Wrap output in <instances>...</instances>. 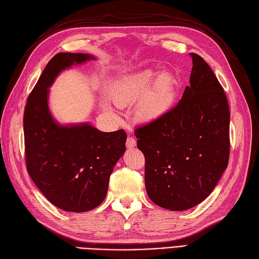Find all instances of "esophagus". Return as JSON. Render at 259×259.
I'll use <instances>...</instances> for the list:
<instances>
[{
	"instance_id": "1",
	"label": "esophagus",
	"mask_w": 259,
	"mask_h": 259,
	"mask_svg": "<svg viewBox=\"0 0 259 259\" xmlns=\"http://www.w3.org/2000/svg\"><path fill=\"white\" fill-rule=\"evenodd\" d=\"M136 145H137L136 139L133 138V137H128V138H126V142H125L126 148H129V149H131V148L136 147Z\"/></svg>"
}]
</instances>
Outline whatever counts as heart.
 Here are the masks:
<instances>
[{
    "instance_id": "b5f03b06",
    "label": "heart",
    "mask_w": 259,
    "mask_h": 259,
    "mask_svg": "<svg viewBox=\"0 0 259 259\" xmlns=\"http://www.w3.org/2000/svg\"><path fill=\"white\" fill-rule=\"evenodd\" d=\"M177 90L178 81L174 74L147 69L120 79L114 85L113 97L120 104L138 102L136 110L138 118L151 121L172 107Z\"/></svg>"
}]
</instances>
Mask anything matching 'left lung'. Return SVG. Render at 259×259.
<instances>
[{
  "label": "left lung",
  "mask_w": 259,
  "mask_h": 259,
  "mask_svg": "<svg viewBox=\"0 0 259 259\" xmlns=\"http://www.w3.org/2000/svg\"><path fill=\"white\" fill-rule=\"evenodd\" d=\"M190 57V85L177 106L135 131L146 159L147 194L174 211L195 207L211 194L230 151L226 95L205 60Z\"/></svg>",
  "instance_id": "obj_1"
}]
</instances>
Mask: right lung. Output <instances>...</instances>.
<instances>
[{
	"instance_id": "obj_1",
	"label": "right lung",
	"mask_w": 259,
	"mask_h": 259,
	"mask_svg": "<svg viewBox=\"0 0 259 259\" xmlns=\"http://www.w3.org/2000/svg\"><path fill=\"white\" fill-rule=\"evenodd\" d=\"M95 59L87 53L56 54L24 110L27 172L47 199L65 211L84 212L100 205L114 164L125 151L124 130L102 133L87 122L62 125L49 109V88L60 72Z\"/></svg>"
}]
</instances>
